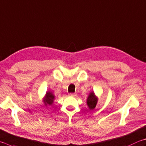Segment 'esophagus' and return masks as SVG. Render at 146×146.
<instances>
[{
	"mask_svg": "<svg viewBox=\"0 0 146 146\" xmlns=\"http://www.w3.org/2000/svg\"><path fill=\"white\" fill-rule=\"evenodd\" d=\"M69 96H71V97H75L76 94H74V93H70V94H69Z\"/></svg>",
	"mask_w": 146,
	"mask_h": 146,
	"instance_id": "1",
	"label": "esophagus"
}]
</instances>
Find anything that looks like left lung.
Returning a JSON list of instances; mask_svg holds the SVG:
<instances>
[{
	"instance_id": "obj_1",
	"label": "left lung",
	"mask_w": 146,
	"mask_h": 146,
	"mask_svg": "<svg viewBox=\"0 0 146 146\" xmlns=\"http://www.w3.org/2000/svg\"><path fill=\"white\" fill-rule=\"evenodd\" d=\"M97 102L98 99L96 98V97L95 96L94 92H91L87 101V105L89 106L90 109H94V108L96 107Z\"/></svg>"
}]
</instances>
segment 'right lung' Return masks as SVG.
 <instances>
[{
	"label": "right lung",
	"instance_id": "right-lung-1",
	"mask_svg": "<svg viewBox=\"0 0 146 146\" xmlns=\"http://www.w3.org/2000/svg\"><path fill=\"white\" fill-rule=\"evenodd\" d=\"M54 100V96L50 92H47L46 94L45 99L44 100L45 105H52Z\"/></svg>",
	"mask_w": 146,
	"mask_h": 146
}]
</instances>
